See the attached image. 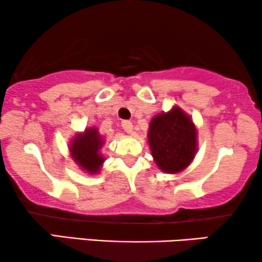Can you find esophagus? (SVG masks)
Returning <instances> with one entry per match:
<instances>
[{
  "instance_id": "obj_1",
  "label": "esophagus",
  "mask_w": 262,
  "mask_h": 262,
  "mask_svg": "<svg viewBox=\"0 0 262 262\" xmlns=\"http://www.w3.org/2000/svg\"><path fill=\"white\" fill-rule=\"evenodd\" d=\"M121 127H123L124 131L127 132V134H132V132H134V124H132L130 120H123Z\"/></svg>"
}]
</instances>
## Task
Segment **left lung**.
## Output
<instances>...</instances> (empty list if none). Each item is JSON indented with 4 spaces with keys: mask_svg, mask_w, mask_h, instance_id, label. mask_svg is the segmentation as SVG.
Masks as SVG:
<instances>
[{
    "mask_svg": "<svg viewBox=\"0 0 262 262\" xmlns=\"http://www.w3.org/2000/svg\"><path fill=\"white\" fill-rule=\"evenodd\" d=\"M148 142L155 163L164 173L175 174L187 168L196 152V128L179 107L154 117Z\"/></svg>",
    "mask_w": 262,
    "mask_h": 262,
    "instance_id": "obj_1",
    "label": "left lung"
}]
</instances>
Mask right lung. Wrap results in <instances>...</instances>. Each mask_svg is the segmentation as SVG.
<instances>
[{"label": "right lung", "mask_w": 262, "mask_h": 262, "mask_svg": "<svg viewBox=\"0 0 262 262\" xmlns=\"http://www.w3.org/2000/svg\"><path fill=\"white\" fill-rule=\"evenodd\" d=\"M103 142L105 139L99 134L98 128L89 127L71 139L70 155L82 170L89 174H98L105 162V159L100 154Z\"/></svg>", "instance_id": "obj_1"}]
</instances>
